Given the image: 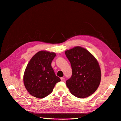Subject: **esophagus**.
<instances>
[{"instance_id": "obj_1", "label": "esophagus", "mask_w": 121, "mask_h": 121, "mask_svg": "<svg viewBox=\"0 0 121 121\" xmlns=\"http://www.w3.org/2000/svg\"><path fill=\"white\" fill-rule=\"evenodd\" d=\"M60 80H61V81H65V78H64V77H61Z\"/></svg>"}]
</instances>
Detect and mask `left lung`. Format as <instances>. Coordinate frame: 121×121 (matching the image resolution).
I'll return each mask as SVG.
<instances>
[{"label": "left lung", "mask_w": 121, "mask_h": 121, "mask_svg": "<svg viewBox=\"0 0 121 121\" xmlns=\"http://www.w3.org/2000/svg\"><path fill=\"white\" fill-rule=\"evenodd\" d=\"M72 68V76L66 86L75 97L85 98L94 93L99 86L101 73L97 59L86 48L80 46L65 51Z\"/></svg>", "instance_id": "1"}]
</instances>
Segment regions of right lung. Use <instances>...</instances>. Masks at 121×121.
<instances>
[{"instance_id": "right-lung-1", "label": "right lung", "mask_w": 121, "mask_h": 121, "mask_svg": "<svg viewBox=\"0 0 121 121\" xmlns=\"http://www.w3.org/2000/svg\"><path fill=\"white\" fill-rule=\"evenodd\" d=\"M55 56L54 52L41 51L29 61L24 73L23 82L31 95L40 99L45 98L53 91L56 83L60 81L51 66Z\"/></svg>"}]
</instances>
